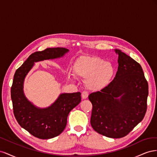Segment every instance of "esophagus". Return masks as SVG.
Here are the masks:
<instances>
[{
  "instance_id": "obj_1",
  "label": "esophagus",
  "mask_w": 157,
  "mask_h": 157,
  "mask_svg": "<svg viewBox=\"0 0 157 157\" xmlns=\"http://www.w3.org/2000/svg\"><path fill=\"white\" fill-rule=\"evenodd\" d=\"M88 96V93L86 91H84L82 92V98L83 99H86Z\"/></svg>"
}]
</instances>
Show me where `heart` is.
<instances>
[{"label":"heart","instance_id":"heart-1","mask_svg":"<svg viewBox=\"0 0 157 157\" xmlns=\"http://www.w3.org/2000/svg\"><path fill=\"white\" fill-rule=\"evenodd\" d=\"M74 74L85 78V86L91 91L98 92L109 86L115 73V69L109 62L97 56H86L78 59L74 65ZM69 79L73 74L68 73Z\"/></svg>","mask_w":157,"mask_h":157}]
</instances>
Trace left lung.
<instances>
[{
    "mask_svg": "<svg viewBox=\"0 0 157 157\" xmlns=\"http://www.w3.org/2000/svg\"><path fill=\"white\" fill-rule=\"evenodd\" d=\"M118 71L109 86L88 96L92 104L90 123L99 134L111 138L128 135L144 119L147 111L148 82L141 66L121 50Z\"/></svg>",
    "mask_w": 157,
    "mask_h": 157,
    "instance_id": "1",
    "label": "left lung"
}]
</instances>
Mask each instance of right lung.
<instances>
[{
	"instance_id": "add662e5",
	"label": "right lung",
	"mask_w": 157,
	"mask_h": 157,
	"mask_svg": "<svg viewBox=\"0 0 157 157\" xmlns=\"http://www.w3.org/2000/svg\"><path fill=\"white\" fill-rule=\"evenodd\" d=\"M68 52V49L64 48H48L35 52L16 70L13 76L11 98L14 116L23 128L39 139L53 138L64 130L69 113L81 101V94H61L50 107L40 109L28 101L25 96L23 82L35 62L58 58Z\"/></svg>"
}]
</instances>
